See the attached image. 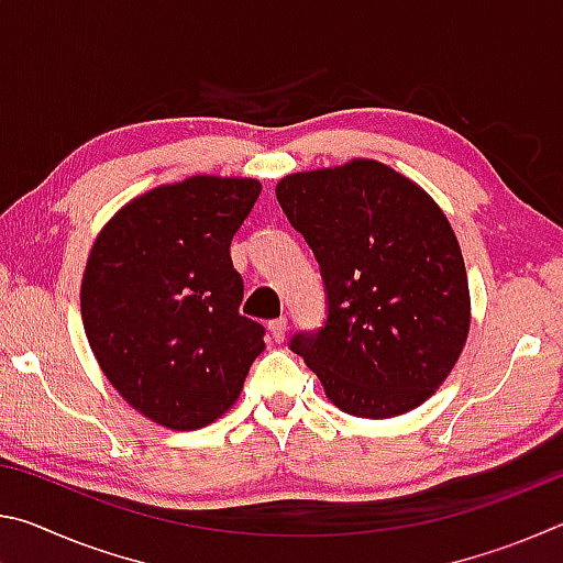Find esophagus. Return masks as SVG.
I'll return each instance as SVG.
<instances>
[{"instance_id":"1","label":"esophagus","mask_w":563,"mask_h":563,"mask_svg":"<svg viewBox=\"0 0 563 563\" xmlns=\"http://www.w3.org/2000/svg\"><path fill=\"white\" fill-rule=\"evenodd\" d=\"M268 330H271V338L275 342H283L285 340V330H288V318H275L268 322Z\"/></svg>"}]
</instances>
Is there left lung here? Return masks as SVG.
<instances>
[{"mask_svg": "<svg viewBox=\"0 0 563 563\" xmlns=\"http://www.w3.org/2000/svg\"><path fill=\"white\" fill-rule=\"evenodd\" d=\"M275 196L325 280V328L290 347L330 402L365 419L427 402L472 322L462 247L442 208L373 158L283 176Z\"/></svg>", "mask_w": 563, "mask_h": 563, "instance_id": "left-lung-1", "label": "left lung"}]
</instances>
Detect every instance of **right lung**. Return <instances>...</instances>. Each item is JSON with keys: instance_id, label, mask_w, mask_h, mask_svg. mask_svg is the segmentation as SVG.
<instances>
[{"instance_id": "1", "label": "right lung", "mask_w": 563, "mask_h": 563, "mask_svg": "<svg viewBox=\"0 0 563 563\" xmlns=\"http://www.w3.org/2000/svg\"><path fill=\"white\" fill-rule=\"evenodd\" d=\"M261 180L198 174L131 198L101 228L81 320L101 373L151 422L201 430L235 405L265 330L243 318L231 241Z\"/></svg>"}]
</instances>
